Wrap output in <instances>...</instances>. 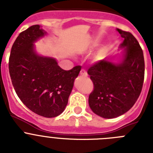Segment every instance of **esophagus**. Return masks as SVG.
<instances>
[{
    "label": "esophagus",
    "instance_id": "34e87169",
    "mask_svg": "<svg viewBox=\"0 0 153 153\" xmlns=\"http://www.w3.org/2000/svg\"><path fill=\"white\" fill-rule=\"evenodd\" d=\"M80 75L83 76H87V73H86V70L82 69V70H80Z\"/></svg>",
    "mask_w": 153,
    "mask_h": 153
}]
</instances>
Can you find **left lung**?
<instances>
[{
  "label": "left lung",
  "instance_id": "obj_1",
  "mask_svg": "<svg viewBox=\"0 0 153 153\" xmlns=\"http://www.w3.org/2000/svg\"><path fill=\"white\" fill-rule=\"evenodd\" d=\"M117 30L123 38L120 48H126L122 62L101 60L87 71L94 87L89 96L90 107L106 119L120 117L133 106L142 91L145 74L144 56L139 42L129 32Z\"/></svg>",
  "mask_w": 153,
  "mask_h": 153
}]
</instances>
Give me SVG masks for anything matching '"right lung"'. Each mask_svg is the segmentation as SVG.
<instances>
[{"label": "right lung", "instance_id": "1", "mask_svg": "<svg viewBox=\"0 0 153 153\" xmlns=\"http://www.w3.org/2000/svg\"><path fill=\"white\" fill-rule=\"evenodd\" d=\"M46 32L33 25L21 32L12 46L9 72L17 95L31 111L47 118L61 114L81 70L60 68L54 58L39 56L33 43Z\"/></svg>", "mask_w": 153, "mask_h": 153}]
</instances>
